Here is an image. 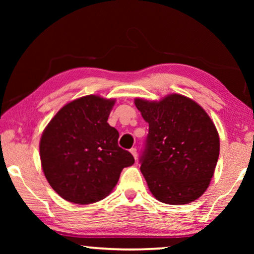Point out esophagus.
Segmentation results:
<instances>
[{"label":"esophagus","mask_w":254,"mask_h":254,"mask_svg":"<svg viewBox=\"0 0 254 254\" xmlns=\"http://www.w3.org/2000/svg\"><path fill=\"white\" fill-rule=\"evenodd\" d=\"M130 152L132 153V156L134 157V159L136 160V149H135V148H132V149H130Z\"/></svg>","instance_id":"obj_1"}]
</instances>
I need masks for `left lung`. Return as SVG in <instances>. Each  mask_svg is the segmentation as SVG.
<instances>
[{
	"label": "left lung",
	"mask_w": 254,
	"mask_h": 254,
	"mask_svg": "<svg viewBox=\"0 0 254 254\" xmlns=\"http://www.w3.org/2000/svg\"><path fill=\"white\" fill-rule=\"evenodd\" d=\"M134 104L149 123L140 169L151 194L170 205L199 198L220 154V136L208 114L179 94L159 102L135 98Z\"/></svg>",
	"instance_id": "obj_1"
}]
</instances>
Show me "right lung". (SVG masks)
<instances>
[{"mask_svg": "<svg viewBox=\"0 0 254 254\" xmlns=\"http://www.w3.org/2000/svg\"><path fill=\"white\" fill-rule=\"evenodd\" d=\"M115 100L87 95L63 106L40 139L41 167L64 199L86 205L110 194L121 171L134 163L119 147V132L107 120Z\"/></svg>", "mask_w": 254, "mask_h": 254, "instance_id": "obj_1", "label": "right lung"}]
</instances>
